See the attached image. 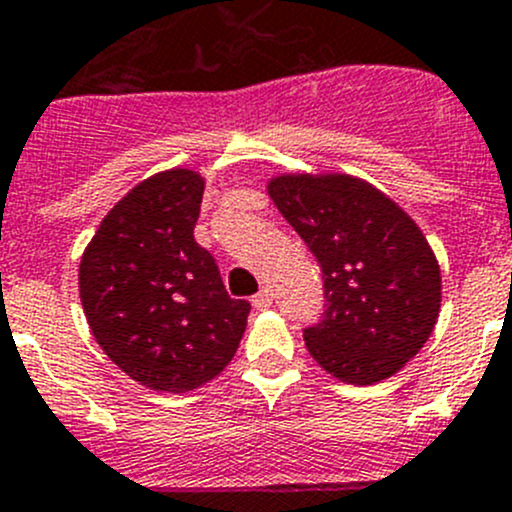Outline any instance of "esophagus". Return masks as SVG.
Segmentation results:
<instances>
[{
    "label": "esophagus",
    "mask_w": 512,
    "mask_h": 512,
    "mask_svg": "<svg viewBox=\"0 0 512 512\" xmlns=\"http://www.w3.org/2000/svg\"><path fill=\"white\" fill-rule=\"evenodd\" d=\"M252 304H255V309H270L272 307V292H270V289H260V292L252 297Z\"/></svg>",
    "instance_id": "obj_1"
}]
</instances>
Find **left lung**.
Listing matches in <instances>:
<instances>
[{
	"label": "left lung",
	"instance_id": "left-lung-1",
	"mask_svg": "<svg viewBox=\"0 0 512 512\" xmlns=\"http://www.w3.org/2000/svg\"><path fill=\"white\" fill-rule=\"evenodd\" d=\"M267 193L322 267L327 309L304 329L312 359L356 386L394 376L428 342L441 309V270L423 232L352 175H277Z\"/></svg>",
	"mask_w": 512,
	"mask_h": 512
}]
</instances>
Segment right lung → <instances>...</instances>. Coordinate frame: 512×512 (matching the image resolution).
Listing matches in <instances>:
<instances>
[{"instance_id":"right-lung-1","label":"right lung","mask_w":512,"mask_h":512,"mask_svg":"<svg viewBox=\"0 0 512 512\" xmlns=\"http://www.w3.org/2000/svg\"><path fill=\"white\" fill-rule=\"evenodd\" d=\"M205 180L163 170L123 195L91 237L79 294L98 347L133 381L185 394L235 356L250 302L232 299L195 242Z\"/></svg>"}]
</instances>
